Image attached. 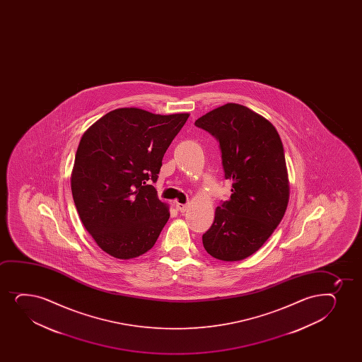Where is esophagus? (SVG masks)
I'll use <instances>...</instances> for the list:
<instances>
[{"mask_svg": "<svg viewBox=\"0 0 362 362\" xmlns=\"http://www.w3.org/2000/svg\"><path fill=\"white\" fill-rule=\"evenodd\" d=\"M188 208V204H176V209L179 210L180 212H185L186 210H187Z\"/></svg>", "mask_w": 362, "mask_h": 362, "instance_id": "esophagus-1", "label": "esophagus"}]
</instances>
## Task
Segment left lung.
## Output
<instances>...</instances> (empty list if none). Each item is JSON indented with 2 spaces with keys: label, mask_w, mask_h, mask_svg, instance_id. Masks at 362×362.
I'll return each mask as SVG.
<instances>
[{
  "label": "left lung",
  "mask_w": 362,
  "mask_h": 362,
  "mask_svg": "<svg viewBox=\"0 0 362 362\" xmlns=\"http://www.w3.org/2000/svg\"><path fill=\"white\" fill-rule=\"evenodd\" d=\"M194 125L216 139L225 179L233 182L232 196L203 234L204 247L221 261H240L266 243L286 211L283 142L270 122L239 104L215 108Z\"/></svg>",
  "instance_id": "1"
}]
</instances>
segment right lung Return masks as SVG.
Masks as SVG:
<instances>
[{"mask_svg": "<svg viewBox=\"0 0 362 362\" xmlns=\"http://www.w3.org/2000/svg\"><path fill=\"white\" fill-rule=\"evenodd\" d=\"M188 117L117 108L83 134L71 189L79 218L106 254L129 259L156 244L170 214L151 183Z\"/></svg>", "mask_w": 362, "mask_h": 362, "instance_id": "right-lung-1", "label": "right lung"}]
</instances>
